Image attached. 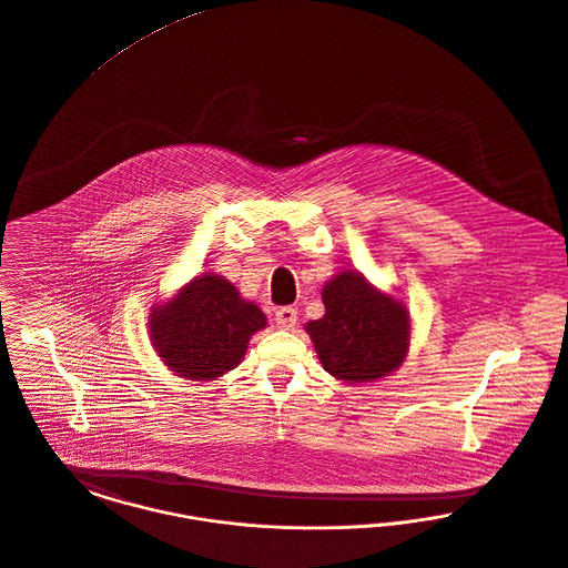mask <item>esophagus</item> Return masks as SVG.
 <instances>
[{"mask_svg": "<svg viewBox=\"0 0 568 568\" xmlns=\"http://www.w3.org/2000/svg\"><path fill=\"white\" fill-rule=\"evenodd\" d=\"M274 322H276V326H278V328L290 331V328H294V326H296V322H298V313H296V308H294V306H281V308L276 311V315H274Z\"/></svg>", "mask_w": 568, "mask_h": 568, "instance_id": "34e87169", "label": "esophagus"}]
</instances>
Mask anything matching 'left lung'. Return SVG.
Wrapping results in <instances>:
<instances>
[{
	"label": "left lung",
	"mask_w": 568,
	"mask_h": 568,
	"mask_svg": "<svg viewBox=\"0 0 568 568\" xmlns=\"http://www.w3.org/2000/svg\"><path fill=\"white\" fill-rule=\"evenodd\" d=\"M326 315L308 322L324 368L345 382H371L399 367L409 341L400 302L375 292L363 274L341 272L324 287Z\"/></svg>",
	"instance_id": "left-lung-1"
}]
</instances>
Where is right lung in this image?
Masks as SVG:
<instances>
[{"instance_id":"obj_1","label":"right lung","mask_w":568,"mask_h":568,"mask_svg":"<svg viewBox=\"0 0 568 568\" xmlns=\"http://www.w3.org/2000/svg\"><path fill=\"white\" fill-rule=\"evenodd\" d=\"M266 315L214 274L193 278L173 301L154 308L152 343L165 365L186 379H214L240 365L251 334Z\"/></svg>"}]
</instances>
